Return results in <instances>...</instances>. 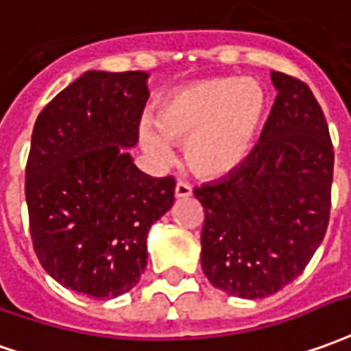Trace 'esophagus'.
<instances>
[{"label":"esophagus","mask_w":351,"mask_h":351,"mask_svg":"<svg viewBox=\"0 0 351 351\" xmlns=\"http://www.w3.org/2000/svg\"><path fill=\"white\" fill-rule=\"evenodd\" d=\"M192 195V188L188 186L186 182H178L175 188V197L176 199H186V197H190Z\"/></svg>","instance_id":"1"}]
</instances>
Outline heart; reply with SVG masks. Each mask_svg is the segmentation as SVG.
<instances>
[{
	"mask_svg": "<svg viewBox=\"0 0 351 351\" xmlns=\"http://www.w3.org/2000/svg\"><path fill=\"white\" fill-rule=\"evenodd\" d=\"M266 112V93L252 80H199L163 97L154 127L142 125L138 141L156 161L171 159L169 142L184 144V159L193 175L218 180L251 158Z\"/></svg>",
	"mask_w": 351,
	"mask_h": 351,
	"instance_id": "heart-1",
	"label": "heart"
}]
</instances>
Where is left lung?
Segmentation results:
<instances>
[{
  "mask_svg": "<svg viewBox=\"0 0 351 351\" xmlns=\"http://www.w3.org/2000/svg\"><path fill=\"white\" fill-rule=\"evenodd\" d=\"M278 97L252 156L193 190L205 210L201 268L220 291L264 298L296 279L325 237L335 152L313 93L271 72Z\"/></svg>",
  "mask_w": 351,
  "mask_h": 351,
  "instance_id": "left-lung-1",
  "label": "left lung"
}]
</instances>
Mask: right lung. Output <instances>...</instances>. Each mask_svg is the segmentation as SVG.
I'll return each mask as SVG.
<instances>
[{
	"instance_id": "obj_1",
	"label": "right lung",
	"mask_w": 351,
	"mask_h": 351,
	"mask_svg": "<svg viewBox=\"0 0 351 351\" xmlns=\"http://www.w3.org/2000/svg\"><path fill=\"white\" fill-rule=\"evenodd\" d=\"M146 72L89 70L41 110L26 163L34 251L62 287L93 298L131 291L148 232L175 203V178L133 163Z\"/></svg>"
}]
</instances>
